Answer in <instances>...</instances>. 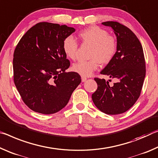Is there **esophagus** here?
Returning <instances> with one entry per match:
<instances>
[{"mask_svg": "<svg viewBox=\"0 0 158 158\" xmlns=\"http://www.w3.org/2000/svg\"><path fill=\"white\" fill-rule=\"evenodd\" d=\"M81 79H82V82H85V81H86L87 77L85 76H81Z\"/></svg>", "mask_w": 158, "mask_h": 158, "instance_id": "obj_1", "label": "esophagus"}]
</instances>
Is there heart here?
I'll list each match as a JSON object with an SVG mask.
<instances>
[{
	"label": "heart",
	"mask_w": 158,
	"mask_h": 158,
	"mask_svg": "<svg viewBox=\"0 0 158 158\" xmlns=\"http://www.w3.org/2000/svg\"><path fill=\"white\" fill-rule=\"evenodd\" d=\"M78 36L84 43L92 46L89 61H80L73 64V71L82 76H89L96 71L99 62L106 64L112 60L117 52L118 44L113 35H108L106 31L98 27H90L81 31ZM63 50L67 57L76 59L78 44L72 36L64 38L62 44Z\"/></svg>",
	"instance_id": "b5f03b06"
}]
</instances>
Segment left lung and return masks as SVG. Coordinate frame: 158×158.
Wrapping results in <instances>:
<instances>
[{
	"mask_svg": "<svg viewBox=\"0 0 158 158\" xmlns=\"http://www.w3.org/2000/svg\"><path fill=\"white\" fill-rule=\"evenodd\" d=\"M117 37V52L101 74L118 82L112 87L105 79L95 77L98 87L92 95L98 109L108 115L126 112L139 99L146 76L143 48L136 35L130 28L117 22H106ZM110 81V80H109Z\"/></svg>",
	"mask_w": 158,
	"mask_h": 158,
	"instance_id": "1",
	"label": "left lung"
}]
</instances>
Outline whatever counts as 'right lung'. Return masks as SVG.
Returning a JSON list of instances; mask_svg holds the SVG:
<instances>
[{"mask_svg":"<svg viewBox=\"0 0 158 158\" xmlns=\"http://www.w3.org/2000/svg\"><path fill=\"white\" fill-rule=\"evenodd\" d=\"M73 27L40 22L22 36L14 52V82L23 102L35 112L52 114L64 108L81 82L76 72H66L70 61L63 50Z\"/></svg>","mask_w":158,"mask_h":158,"instance_id":"1","label":"right lung"}]
</instances>
